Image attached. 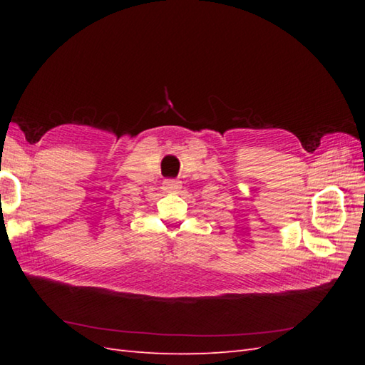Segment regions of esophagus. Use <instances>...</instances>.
<instances>
[{
  "label": "esophagus",
  "mask_w": 365,
  "mask_h": 365,
  "mask_svg": "<svg viewBox=\"0 0 365 365\" xmlns=\"http://www.w3.org/2000/svg\"><path fill=\"white\" fill-rule=\"evenodd\" d=\"M165 190L168 192H178L182 190V182L180 180H166L165 182Z\"/></svg>",
  "instance_id": "esophagus-1"
}]
</instances>
